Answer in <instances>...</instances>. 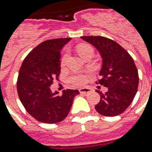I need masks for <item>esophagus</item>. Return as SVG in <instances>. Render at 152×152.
<instances>
[{"label": "esophagus", "instance_id": "obj_1", "mask_svg": "<svg viewBox=\"0 0 152 152\" xmlns=\"http://www.w3.org/2000/svg\"><path fill=\"white\" fill-rule=\"evenodd\" d=\"M80 93L82 94V95H88L89 93L91 92V89L88 88H80Z\"/></svg>", "mask_w": 152, "mask_h": 152}]
</instances>
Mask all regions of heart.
<instances>
[{
    "label": "heart",
    "instance_id": "obj_1",
    "mask_svg": "<svg viewBox=\"0 0 152 152\" xmlns=\"http://www.w3.org/2000/svg\"><path fill=\"white\" fill-rule=\"evenodd\" d=\"M77 51H78V53L82 57H84L88 53L94 52L92 47H91L90 45H88V44H81V45L78 46V47H77ZM66 57L67 53H65V54L64 55L63 58H62V63H64L65 59H66ZM69 82L71 83H72L73 85L80 86L82 85L83 83H84V82H85L86 80V76L85 75H83V74L74 73L69 76Z\"/></svg>",
    "mask_w": 152,
    "mask_h": 152
}]
</instances>
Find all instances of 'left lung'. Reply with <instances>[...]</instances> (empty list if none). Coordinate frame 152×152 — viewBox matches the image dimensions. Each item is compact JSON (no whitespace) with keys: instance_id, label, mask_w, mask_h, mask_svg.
Here are the masks:
<instances>
[{"instance_id":"obj_1","label":"left lung","mask_w":152,"mask_h":152,"mask_svg":"<svg viewBox=\"0 0 152 152\" xmlns=\"http://www.w3.org/2000/svg\"><path fill=\"white\" fill-rule=\"evenodd\" d=\"M81 39L95 46L102 57V67L96 82L107 88L100 95L95 110L106 117L118 116L130 106L137 94L139 76L134 61L122 46L102 36H82Z\"/></svg>"}]
</instances>
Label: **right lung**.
Returning a JSON list of instances; mask_svg holds the SVG:
<instances>
[{
  "instance_id": "add662e5",
  "label": "right lung",
  "mask_w": 152,
  "mask_h": 152,
  "mask_svg": "<svg viewBox=\"0 0 152 152\" xmlns=\"http://www.w3.org/2000/svg\"><path fill=\"white\" fill-rule=\"evenodd\" d=\"M71 38L46 40L25 57L19 71L17 92L27 113L42 123L61 122L69 114L78 90L67 89L62 95L52 93L53 80L61 73V50Z\"/></svg>"
}]
</instances>
